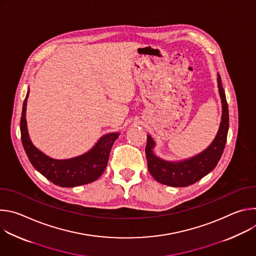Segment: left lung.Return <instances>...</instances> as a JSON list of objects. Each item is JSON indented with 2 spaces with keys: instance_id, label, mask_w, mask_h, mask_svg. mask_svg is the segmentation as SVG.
Returning <instances> with one entry per match:
<instances>
[{
  "instance_id": "obj_1",
  "label": "left lung",
  "mask_w": 256,
  "mask_h": 256,
  "mask_svg": "<svg viewBox=\"0 0 256 256\" xmlns=\"http://www.w3.org/2000/svg\"><path fill=\"white\" fill-rule=\"evenodd\" d=\"M218 87L223 105L222 122L216 138L202 153L182 162H167L154 155L153 148L155 142L149 134L147 136V146L144 152L147 157L148 169L151 175L160 184L174 188L192 186L214 170L218 160L221 159L229 130V109L220 74H218Z\"/></svg>"
}]
</instances>
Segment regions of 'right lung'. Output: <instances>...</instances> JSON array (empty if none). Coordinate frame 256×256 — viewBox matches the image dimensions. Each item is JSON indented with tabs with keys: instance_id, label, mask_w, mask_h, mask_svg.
Listing matches in <instances>:
<instances>
[{
	"instance_id": "right-lung-1",
	"label": "right lung",
	"mask_w": 256,
	"mask_h": 256,
	"mask_svg": "<svg viewBox=\"0 0 256 256\" xmlns=\"http://www.w3.org/2000/svg\"><path fill=\"white\" fill-rule=\"evenodd\" d=\"M29 90L23 102L20 120L21 140L26 155L33 167L56 186L74 188L95 181L107 166L112 144L120 134H108L102 136L88 153L68 160H56L36 149L31 142L26 126L25 112Z\"/></svg>"
}]
</instances>
